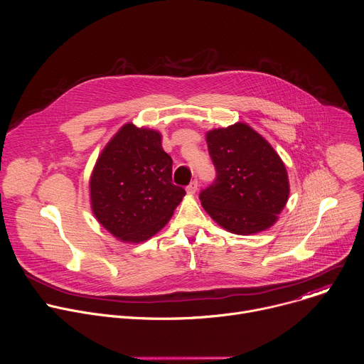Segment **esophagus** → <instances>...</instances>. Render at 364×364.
<instances>
[{"label": "esophagus", "instance_id": "esophagus-1", "mask_svg": "<svg viewBox=\"0 0 364 364\" xmlns=\"http://www.w3.org/2000/svg\"><path fill=\"white\" fill-rule=\"evenodd\" d=\"M197 188H198V183L194 180V181H191V183L187 186L186 190H187L188 194H194V193L197 191Z\"/></svg>", "mask_w": 364, "mask_h": 364}]
</instances>
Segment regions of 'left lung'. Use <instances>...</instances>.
<instances>
[{"mask_svg":"<svg viewBox=\"0 0 364 364\" xmlns=\"http://www.w3.org/2000/svg\"><path fill=\"white\" fill-rule=\"evenodd\" d=\"M216 181L200 193L203 209L235 235H253L275 225L289 197L284 161L252 127L236 122L205 134Z\"/></svg>","mask_w":364,"mask_h":364,"instance_id":"obj_1","label":"left lung"}]
</instances>
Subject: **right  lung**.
<instances>
[{
	"label": "right lung",
	"instance_id": "add662e5",
	"mask_svg": "<svg viewBox=\"0 0 364 364\" xmlns=\"http://www.w3.org/2000/svg\"><path fill=\"white\" fill-rule=\"evenodd\" d=\"M161 134L125 124L99 154L89 191L96 220L112 236L141 243L159 233L186 191L171 180L173 160Z\"/></svg>",
	"mask_w": 364,
	"mask_h": 364
}]
</instances>
